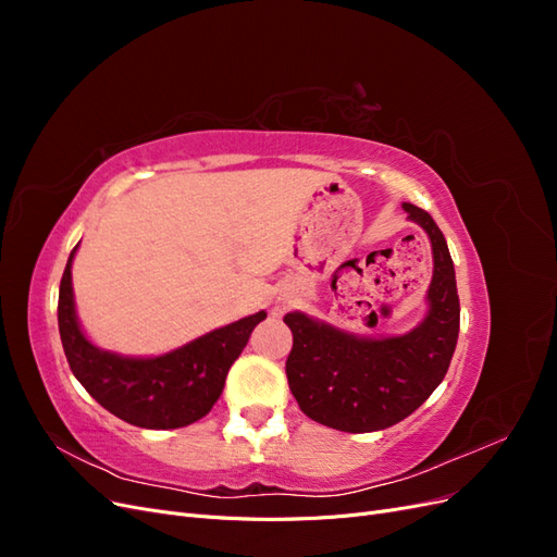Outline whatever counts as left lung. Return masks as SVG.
<instances>
[{
	"label": "left lung",
	"instance_id": "1",
	"mask_svg": "<svg viewBox=\"0 0 557 557\" xmlns=\"http://www.w3.org/2000/svg\"><path fill=\"white\" fill-rule=\"evenodd\" d=\"M404 211L428 232L434 274L423 323L399 336H358L307 313H288L293 332L285 362L299 409L320 425L342 432L385 430L423 404L448 372L460 332L455 269L442 230L432 215L404 201Z\"/></svg>",
	"mask_w": 557,
	"mask_h": 557
}]
</instances>
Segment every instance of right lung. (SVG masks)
Instances as JSON below:
<instances>
[{"label": "right lung", "instance_id": "1", "mask_svg": "<svg viewBox=\"0 0 557 557\" xmlns=\"http://www.w3.org/2000/svg\"><path fill=\"white\" fill-rule=\"evenodd\" d=\"M76 248L60 281L58 325L66 362L78 383L107 411L137 428L176 430L205 418L223 393L232 362L267 313L242 318L158 358L115 356L92 346L78 325L72 290Z\"/></svg>", "mask_w": 557, "mask_h": 557}]
</instances>
